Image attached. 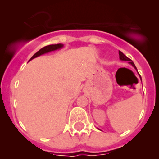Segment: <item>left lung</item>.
<instances>
[{
	"label": "left lung",
	"instance_id": "obj_1",
	"mask_svg": "<svg viewBox=\"0 0 159 159\" xmlns=\"http://www.w3.org/2000/svg\"><path fill=\"white\" fill-rule=\"evenodd\" d=\"M119 59H120V60H123V61H127V62H128L130 64H131V65L134 67V69H135L136 71H137V68H136L135 65H134V63H133V61H132V60H130V59H129L128 57H126V56H125V55L123 54V53L122 52H120V51H119ZM139 77H140V80H142V78H141V76H140V75H139Z\"/></svg>",
	"mask_w": 159,
	"mask_h": 159
}]
</instances>
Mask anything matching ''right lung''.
<instances>
[{"label":"right lung","mask_w":159,"mask_h":159,"mask_svg":"<svg viewBox=\"0 0 159 159\" xmlns=\"http://www.w3.org/2000/svg\"><path fill=\"white\" fill-rule=\"evenodd\" d=\"M63 47H64V44H62V43H57V44H50V45L45 46V47H43V48H42L41 49H40V50H39L37 52L35 53V54L32 57V58L29 60V61H30V60H32V59L36 58V57H40V56H41V55L45 54V53H48V52H50L56 51V50H58V49L62 48Z\"/></svg>","instance_id":"obj_1"}]
</instances>
